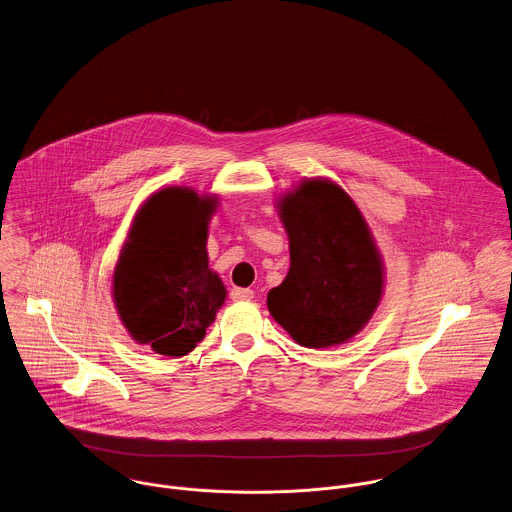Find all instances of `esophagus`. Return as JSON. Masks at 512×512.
I'll return each instance as SVG.
<instances>
[{
    "label": "esophagus",
    "instance_id": "1",
    "mask_svg": "<svg viewBox=\"0 0 512 512\" xmlns=\"http://www.w3.org/2000/svg\"><path fill=\"white\" fill-rule=\"evenodd\" d=\"M253 298V290L249 288H234L232 290V300H251Z\"/></svg>",
    "mask_w": 512,
    "mask_h": 512
}]
</instances>
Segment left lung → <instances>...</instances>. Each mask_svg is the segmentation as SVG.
<instances>
[{
  "mask_svg": "<svg viewBox=\"0 0 512 512\" xmlns=\"http://www.w3.org/2000/svg\"><path fill=\"white\" fill-rule=\"evenodd\" d=\"M290 247L286 278L267 308L302 347L351 341L378 310L386 267L374 234L351 195L331 179L306 177L276 198Z\"/></svg>",
  "mask_w": 512,
  "mask_h": 512,
  "instance_id": "obj_1",
  "label": "left lung"
}]
</instances>
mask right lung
I'll list each match as a JSON object with an SVG mask.
<instances>
[{
    "label": "right lung",
    "mask_w": 512,
    "mask_h": 512,
    "mask_svg": "<svg viewBox=\"0 0 512 512\" xmlns=\"http://www.w3.org/2000/svg\"><path fill=\"white\" fill-rule=\"evenodd\" d=\"M216 195L165 187L138 208L113 271L118 319L136 345L179 358L214 323L228 290L208 267Z\"/></svg>",
    "instance_id": "add662e5"
}]
</instances>
